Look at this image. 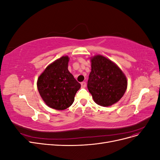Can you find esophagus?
<instances>
[{
  "label": "esophagus",
  "instance_id": "34e87169",
  "mask_svg": "<svg viewBox=\"0 0 160 160\" xmlns=\"http://www.w3.org/2000/svg\"><path fill=\"white\" fill-rule=\"evenodd\" d=\"M81 88H85V87H86V83H85V82H82V83H81Z\"/></svg>",
  "mask_w": 160,
  "mask_h": 160
}]
</instances>
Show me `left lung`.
<instances>
[{"mask_svg": "<svg viewBox=\"0 0 160 160\" xmlns=\"http://www.w3.org/2000/svg\"><path fill=\"white\" fill-rule=\"evenodd\" d=\"M91 61L88 88L95 102L103 107L118 102L127 89L125 74L113 61L102 55L93 57Z\"/></svg>", "mask_w": 160, "mask_h": 160, "instance_id": "8db88e82", "label": "left lung"}]
</instances>
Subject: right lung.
I'll return each mask as SVG.
<instances>
[{"label": "right lung", "instance_id": "right-lung-1", "mask_svg": "<svg viewBox=\"0 0 160 160\" xmlns=\"http://www.w3.org/2000/svg\"><path fill=\"white\" fill-rule=\"evenodd\" d=\"M68 56L52 62L38 77L37 88L47 105L57 110H64L72 104L77 91L81 88L68 70Z\"/></svg>", "mask_w": 160, "mask_h": 160}]
</instances>
